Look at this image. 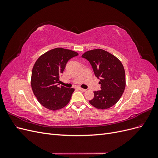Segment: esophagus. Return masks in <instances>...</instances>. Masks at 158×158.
<instances>
[{
    "mask_svg": "<svg viewBox=\"0 0 158 158\" xmlns=\"http://www.w3.org/2000/svg\"><path fill=\"white\" fill-rule=\"evenodd\" d=\"M78 89H79V90H80V91H82V92H85V91L86 90L85 89H83V88H78Z\"/></svg>",
    "mask_w": 158,
    "mask_h": 158,
    "instance_id": "obj_1",
    "label": "esophagus"
}]
</instances>
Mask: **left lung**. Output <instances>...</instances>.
<instances>
[{
  "mask_svg": "<svg viewBox=\"0 0 158 158\" xmlns=\"http://www.w3.org/2000/svg\"><path fill=\"white\" fill-rule=\"evenodd\" d=\"M82 57L89 61L101 84V90L94 92V97L89 103L99 109L111 107L120 99L125 88V72L121 62L100 49L85 52Z\"/></svg>",
  "mask_w": 158,
  "mask_h": 158,
  "instance_id": "left-lung-1",
  "label": "left lung"
}]
</instances>
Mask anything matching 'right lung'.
Segmentation results:
<instances>
[{"label":"right lung","mask_w":158,"mask_h":158,"mask_svg":"<svg viewBox=\"0 0 158 158\" xmlns=\"http://www.w3.org/2000/svg\"><path fill=\"white\" fill-rule=\"evenodd\" d=\"M78 55L73 51L55 48L36 60L31 73V88L37 101L45 108L55 111L70 102L74 89L60 87L59 78L68 61Z\"/></svg>","instance_id":"obj_1"}]
</instances>
